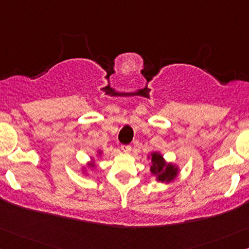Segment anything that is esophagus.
Instances as JSON below:
<instances>
[{
    "instance_id": "obj_1",
    "label": "esophagus",
    "mask_w": 249,
    "mask_h": 249,
    "mask_svg": "<svg viewBox=\"0 0 249 249\" xmlns=\"http://www.w3.org/2000/svg\"><path fill=\"white\" fill-rule=\"evenodd\" d=\"M122 149H123V151L125 152V154H130V152H131V146L130 145H123Z\"/></svg>"
}]
</instances>
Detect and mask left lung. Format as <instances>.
Here are the masks:
<instances>
[{"instance_id": "left-lung-1", "label": "left lung", "mask_w": 249, "mask_h": 249, "mask_svg": "<svg viewBox=\"0 0 249 249\" xmlns=\"http://www.w3.org/2000/svg\"><path fill=\"white\" fill-rule=\"evenodd\" d=\"M147 160H151L150 173L152 176H155L157 182L170 183L178 176V165L171 162H166V160L160 151H152L151 154L147 155Z\"/></svg>"}]
</instances>
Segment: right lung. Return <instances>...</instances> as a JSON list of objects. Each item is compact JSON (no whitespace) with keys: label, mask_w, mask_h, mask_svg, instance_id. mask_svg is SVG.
Here are the masks:
<instances>
[{"label":"right lung","mask_w":249,"mask_h":249,"mask_svg":"<svg viewBox=\"0 0 249 249\" xmlns=\"http://www.w3.org/2000/svg\"><path fill=\"white\" fill-rule=\"evenodd\" d=\"M102 155H103L102 150H98L97 151L98 157H102ZM95 169H97V163H95L94 157H89V160H87L85 164L81 165L80 171L81 174L85 175V176H89V170H95Z\"/></svg>","instance_id":"add662e5"}]
</instances>
